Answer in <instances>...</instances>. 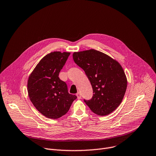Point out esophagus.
Listing matches in <instances>:
<instances>
[{"instance_id":"34e87169","label":"esophagus","mask_w":156,"mask_h":156,"mask_svg":"<svg viewBox=\"0 0 156 156\" xmlns=\"http://www.w3.org/2000/svg\"><path fill=\"white\" fill-rule=\"evenodd\" d=\"M76 95H77V98H78V99H80V98H81V94H80V93L79 92H78V93L76 94Z\"/></svg>"}]
</instances>
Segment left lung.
<instances>
[{"label":"left lung","mask_w":156,"mask_h":156,"mask_svg":"<svg viewBox=\"0 0 156 156\" xmlns=\"http://www.w3.org/2000/svg\"><path fill=\"white\" fill-rule=\"evenodd\" d=\"M73 61L82 68L92 86L93 96L84 100L94 114L107 115L121 104L127 87V79L121 65L101 52L90 49L74 52Z\"/></svg>","instance_id":"obj_1"}]
</instances>
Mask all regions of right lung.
<instances>
[{"label": "right lung", "instance_id": "1", "mask_svg": "<svg viewBox=\"0 0 156 156\" xmlns=\"http://www.w3.org/2000/svg\"><path fill=\"white\" fill-rule=\"evenodd\" d=\"M70 55L54 51L42 58L30 75L27 90L30 100L40 113L56 119L67 113L77 96L68 92L59 73Z\"/></svg>", "mask_w": 156, "mask_h": 156}]
</instances>
